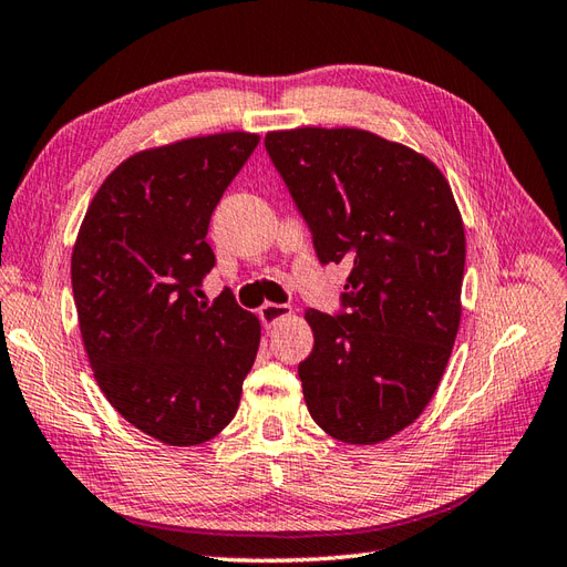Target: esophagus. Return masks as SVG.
Returning a JSON list of instances; mask_svg holds the SVG:
<instances>
[{"mask_svg": "<svg viewBox=\"0 0 567 567\" xmlns=\"http://www.w3.org/2000/svg\"><path fill=\"white\" fill-rule=\"evenodd\" d=\"M289 316H292V307H287V303H264V307L258 309L260 323H264L266 328H275Z\"/></svg>", "mask_w": 567, "mask_h": 567, "instance_id": "34e87169", "label": "esophagus"}]
</instances>
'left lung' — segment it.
<instances>
[{"mask_svg": "<svg viewBox=\"0 0 567 567\" xmlns=\"http://www.w3.org/2000/svg\"><path fill=\"white\" fill-rule=\"evenodd\" d=\"M266 151L321 266L352 268L340 311L309 309L303 400L332 439L381 443L424 412L460 326L464 227L431 159L361 128H292Z\"/></svg>", "mask_w": 567, "mask_h": 567, "instance_id": "8db88e82", "label": "left lung"}]
</instances>
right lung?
I'll list each match as a JSON object with an SVG mask.
<instances>
[{
    "mask_svg": "<svg viewBox=\"0 0 567 567\" xmlns=\"http://www.w3.org/2000/svg\"><path fill=\"white\" fill-rule=\"evenodd\" d=\"M258 141L229 132L136 153L79 229L71 287L97 385L167 445L206 443L231 422L258 352V318L231 289L198 299L215 266L210 215Z\"/></svg>",
    "mask_w": 567,
    "mask_h": 567,
    "instance_id": "obj_1",
    "label": "right lung"
}]
</instances>
